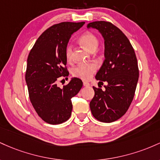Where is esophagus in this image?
<instances>
[{"label":"esophagus","mask_w":160,"mask_h":160,"mask_svg":"<svg viewBox=\"0 0 160 160\" xmlns=\"http://www.w3.org/2000/svg\"><path fill=\"white\" fill-rule=\"evenodd\" d=\"M83 85L85 86V87H88V86H90V84L87 82H83Z\"/></svg>","instance_id":"34e87169"}]
</instances>
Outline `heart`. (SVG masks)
Listing matches in <instances>:
<instances>
[{"instance_id":"1","label":"heart","mask_w":160,"mask_h":160,"mask_svg":"<svg viewBox=\"0 0 160 160\" xmlns=\"http://www.w3.org/2000/svg\"><path fill=\"white\" fill-rule=\"evenodd\" d=\"M80 41L88 51L91 52L95 51L99 44V41H98V38L91 32H87V33L82 35L80 38ZM65 56L68 62H71L72 60V47L71 45L66 46ZM96 70L97 66L93 62L80 63L73 68L72 75L81 79L88 80L91 78L92 75Z\"/></svg>"}]
</instances>
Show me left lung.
<instances>
[{"mask_svg":"<svg viewBox=\"0 0 160 160\" xmlns=\"http://www.w3.org/2000/svg\"><path fill=\"white\" fill-rule=\"evenodd\" d=\"M87 27L98 29L105 44V60L95 77L99 88L93 87L90 108L96 119L112 122L125 115L133 100L139 77L137 57L128 38L112 23L96 21ZM103 81L108 83L104 91L99 88Z\"/></svg>","mask_w":160,"mask_h":160,"instance_id":"1","label":"left lung"}]
</instances>
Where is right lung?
Listing matches in <instances>:
<instances>
[{
	"mask_svg": "<svg viewBox=\"0 0 160 160\" xmlns=\"http://www.w3.org/2000/svg\"><path fill=\"white\" fill-rule=\"evenodd\" d=\"M84 24L62 22L53 25L41 34L28 54L26 82L29 99L38 115L48 124L57 125L69 119L71 99L83 85L78 78L62 88L57 82L68 78L66 48L71 35Z\"/></svg>",
	"mask_w": 160,
	"mask_h": 160,
	"instance_id": "add662e5",
	"label": "right lung"
}]
</instances>
